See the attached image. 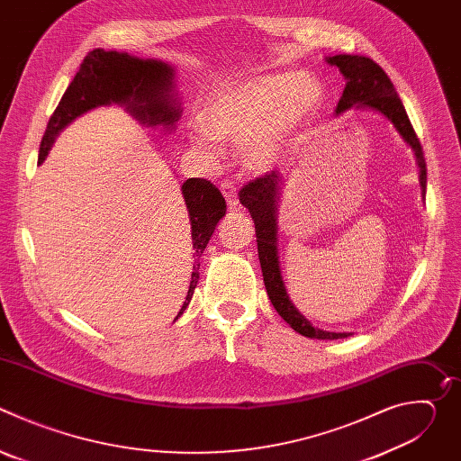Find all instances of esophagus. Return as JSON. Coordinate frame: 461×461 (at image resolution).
Wrapping results in <instances>:
<instances>
[{
    "instance_id": "obj_1",
    "label": "esophagus",
    "mask_w": 461,
    "mask_h": 461,
    "mask_svg": "<svg viewBox=\"0 0 461 461\" xmlns=\"http://www.w3.org/2000/svg\"><path fill=\"white\" fill-rule=\"evenodd\" d=\"M221 191H222V194H224V199H226L230 210H235L237 204H239L237 187H235L231 182H222V184H221Z\"/></svg>"
}]
</instances>
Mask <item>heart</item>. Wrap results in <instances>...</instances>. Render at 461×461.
I'll return each instance as SVG.
<instances>
[{
  "instance_id": "obj_1",
  "label": "heart",
  "mask_w": 461,
  "mask_h": 461,
  "mask_svg": "<svg viewBox=\"0 0 461 461\" xmlns=\"http://www.w3.org/2000/svg\"><path fill=\"white\" fill-rule=\"evenodd\" d=\"M322 98L324 86L310 71L237 82L204 105L191 144L212 155L219 142L239 144L248 171L268 173L285 162Z\"/></svg>"
}]
</instances>
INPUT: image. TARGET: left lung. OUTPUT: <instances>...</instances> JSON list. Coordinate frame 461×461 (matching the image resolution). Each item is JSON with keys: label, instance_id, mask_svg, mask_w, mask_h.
I'll return each instance as SVG.
<instances>
[{"label": "left lung", "instance_id": "8db88e82", "mask_svg": "<svg viewBox=\"0 0 461 461\" xmlns=\"http://www.w3.org/2000/svg\"><path fill=\"white\" fill-rule=\"evenodd\" d=\"M324 61L336 68L347 80L343 95L336 107V116L356 109V111H372L388 120L402 140L414 151L416 166L420 171L421 194L425 196L427 189V164L423 157L421 144L414 133L412 123L407 116L403 102L393 89V84L379 65L365 56L356 54H336L326 56ZM285 184V175L272 171L255 182H249L242 187L239 201L249 212L255 222L257 235V251L260 260L262 279L268 292V297L277 310V313L294 328V330L310 339H343L352 336V332H330L313 326L292 303L279 265L277 249V206L281 201V185Z\"/></svg>", "mask_w": 461, "mask_h": 461}]
</instances>
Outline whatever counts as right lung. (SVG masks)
I'll list each match as a JSON object with an SVG mask.
<instances>
[{
    "mask_svg": "<svg viewBox=\"0 0 461 461\" xmlns=\"http://www.w3.org/2000/svg\"><path fill=\"white\" fill-rule=\"evenodd\" d=\"M109 105L123 107L144 127H160L164 133H173L182 114V102L175 87V68L157 58H139L104 49L91 50L49 120L38 164H43L56 137L71 122L93 109ZM180 191L191 222V244L196 262L182 313L199 283V260L204 248L219 221L226 215V201L222 193L204 178H187Z\"/></svg>",
    "mask_w": 461,
    "mask_h": 461,
    "instance_id": "obj_1",
    "label": "right lung"
}]
</instances>
